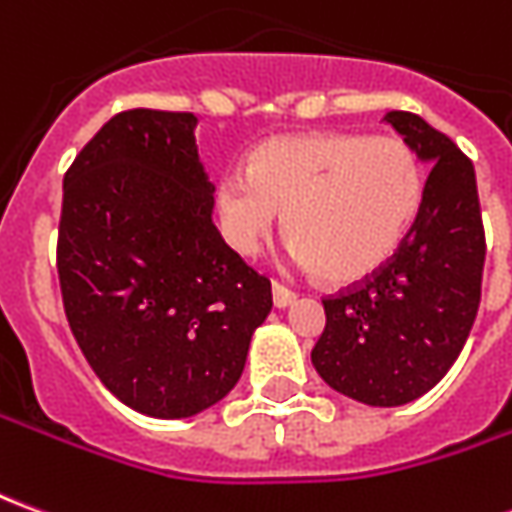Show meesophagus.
I'll return each instance as SVG.
<instances>
[{
	"label": "esophagus",
	"mask_w": 512,
	"mask_h": 512,
	"mask_svg": "<svg viewBox=\"0 0 512 512\" xmlns=\"http://www.w3.org/2000/svg\"><path fill=\"white\" fill-rule=\"evenodd\" d=\"M271 296H274V307H279V310L296 301V293H293L290 288H285V285H279V282L271 285Z\"/></svg>",
	"instance_id": "34e87169"
}]
</instances>
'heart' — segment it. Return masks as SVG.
<instances>
[{"instance_id":"heart-1","label":"heart","mask_w":512,"mask_h":512,"mask_svg":"<svg viewBox=\"0 0 512 512\" xmlns=\"http://www.w3.org/2000/svg\"><path fill=\"white\" fill-rule=\"evenodd\" d=\"M422 202V169L397 136L296 134L252 150L246 169L216 183V213L241 255L288 213L290 263L334 285L373 277L403 244Z\"/></svg>"}]
</instances>
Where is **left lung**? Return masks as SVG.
I'll list each match as a JSON object with an SVG mask.
<instances>
[{
	"mask_svg": "<svg viewBox=\"0 0 512 512\" xmlns=\"http://www.w3.org/2000/svg\"><path fill=\"white\" fill-rule=\"evenodd\" d=\"M384 120L430 175L395 257L323 299L326 329L312 365L334 392L389 408L425 395L461 354L480 307L485 233L472 161L450 136L411 112Z\"/></svg>",
	"mask_w": 512,
	"mask_h": 512,
	"instance_id": "8db88e82",
	"label": "left lung"
}]
</instances>
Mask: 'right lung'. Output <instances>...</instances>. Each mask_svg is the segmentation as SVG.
I'll use <instances>...</instances> for the list:
<instances>
[{"label": "right lung", "mask_w": 512, "mask_h": 512, "mask_svg": "<svg viewBox=\"0 0 512 512\" xmlns=\"http://www.w3.org/2000/svg\"><path fill=\"white\" fill-rule=\"evenodd\" d=\"M191 112L128 109L62 180L65 315L101 384L139 414L194 417L244 373L271 282L216 230Z\"/></svg>", "instance_id": "right-lung-1"}]
</instances>
